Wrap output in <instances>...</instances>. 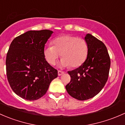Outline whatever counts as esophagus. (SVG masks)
<instances>
[{
  "label": "esophagus",
  "mask_w": 125,
  "mask_h": 125,
  "mask_svg": "<svg viewBox=\"0 0 125 125\" xmlns=\"http://www.w3.org/2000/svg\"><path fill=\"white\" fill-rule=\"evenodd\" d=\"M64 72L62 71H61V70H58V76L62 75V74H64Z\"/></svg>",
  "instance_id": "1"
}]
</instances>
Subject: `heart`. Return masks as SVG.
Returning <instances> with one entry per match:
<instances>
[{
	"instance_id": "b5f03b06",
	"label": "heart",
	"mask_w": 125,
	"mask_h": 125,
	"mask_svg": "<svg viewBox=\"0 0 125 125\" xmlns=\"http://www.w3.org/2000/svg\"><path fill=\"white\" fill-rule=\"evenodd\" d=\"M53 45H48L44 50L47 61L54 65L61 56V65L63 67H77L85 61L88 52L87 42L83 38L64 35L53 40Z\"/></svg>"
}]
</instances>
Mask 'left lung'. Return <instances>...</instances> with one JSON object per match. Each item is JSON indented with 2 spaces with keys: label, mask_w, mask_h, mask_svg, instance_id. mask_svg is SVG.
<instances>
[{
  "label": "left lung",
  "mask_w": 125,
  "mask_h": 125,
  "mask_svg": "<svg viewBox=\"0 0 125 125\" xmlns=\"http://www.w3.org/2000/svg\"><path fill=\"white\" fill-rule=\"evenodd\" d=\"M85 40L88 47L87 59L80 67L68 72L71 80L65 86L68 93L79 101L92 98L102 90L108 78L111 64L103 42L89 34Z\"/></svg>",
  "instance_id": "1"
}]
</instances>
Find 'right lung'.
Returning a JSON list of instances; mask_svg holds the SVG:
<instances>
[{
    "label": "right lung",
    "instance_id": "add662e5",
    "mask_svg": "<svg viewBox=\"0 0 125 125\" xmlns=\"http://www.w3.org/2000/svg\"><path fill=\"white\" fill-rule=\"evenodd\" d=\"M52 31H29L15 37L6 58L7 79L14 92L24 99L35 101L47 92L58 71L46 61L45 44Z\"/></svg>",
    "mask_w": 125,
    "mask_h": 125
}]
</instances>
